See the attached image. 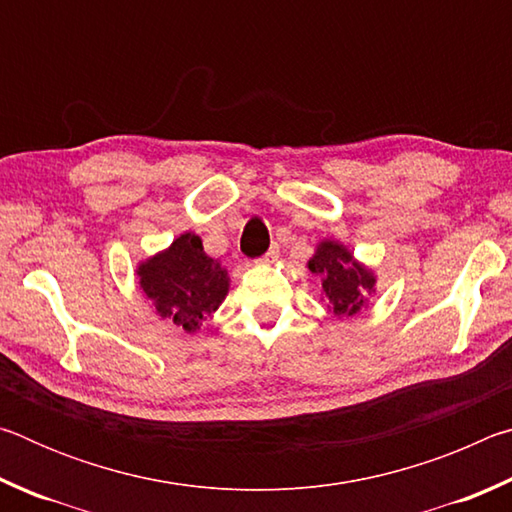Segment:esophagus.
Segmentation results:
<instances>
[{"instance_id": "obj_1", "label": "esophagus", "mask_w": 512, "mask_h": 512, "mask_svg": "<svg viewBox=\"0 0 512 512\" xmlns=\"http://www.w3.org/2000/svg\"><path fill=\"white\" fill-rule=\"evenodd\" d=\"M277 257H280V250H277V246H273L271 250H268V253H266L264 257H259L257 262H259V264H273Z\"/></svg>"}]
</instances>
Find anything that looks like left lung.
I'll return each instance as SVG.
<instances>
[{
    "label": "left lung",
    "mask_w": 512,
    "mask_h": 512,
    "mask_svg": "<svg viewBox=\"0 0 512 512\" xmlns=\"http://www.w3.org/2000/svg\"><path fill=\"white\" fill-rule=\"evenodd\" d=\"M307 266L320 277L327 309L339 318L359 314L368 305L370 293H375V273L359 264L339 241H320Z\"/></svg>",
    "instance_id": "obj_1"
}]
</instances>
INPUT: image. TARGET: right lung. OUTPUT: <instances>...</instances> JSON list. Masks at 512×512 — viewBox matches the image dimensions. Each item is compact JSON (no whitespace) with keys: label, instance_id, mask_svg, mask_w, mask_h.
<instances>
[{"label":"right lung","instance_id":"right-lung-1","mask_svg":"<svg viewBox=\"0 0 512 512\" xmlns=\"http://www.w3.org/2000/svg\"><path fill=\"white\" fill-rule=\"evenodd\" d=\"M137 277L160 318L189 334L201 329L230 289L228 271L219 259L205 255L203 241L194 232H185L167 250L142 262Z\"/></svg>","mask_w":512,"mask_h":512}]
</instances>
